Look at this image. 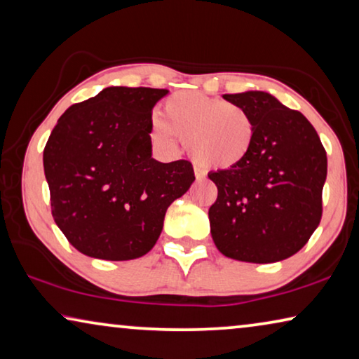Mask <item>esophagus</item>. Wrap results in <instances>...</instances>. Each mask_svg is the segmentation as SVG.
I'll return each mask as SVG.
<instances>
[{"instance_id":"34e87169","label":"esophagus","mask_w":359,"mask_h":359,"mask_svg":"<svg viewBox=\"0 0 359 359\" xmlns=\"http://www.w3.org/2000/svg\"><path fill=\"white\" fill-rule=\"evenodd\" d=\"M194 170H195V177H196V180H203V179L206 177V172H205V170H203V169L196 168V165H195Z\"/></svg>"}]
</instances>
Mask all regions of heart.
I'll return each instance as SVG.
<instances>
[{
  "instance_id": "1",
  "label": "heart",
  "mask_w": 359,
  "mask_h": 359,
  "mask_svg": "<svg viewBox=\"0 0 359 359\" xmlns=\"http://www.w3.org/2000/svg\"><path fill=\"white\" fill-rule=\"evenodd\" d=\"M163 117L153 119V137L165 147L179 138L189 143L198 163L214 170H231L247 161L256 138V124L242 106L180 92L165 100Z\"/></svg>"
}]
</instances>
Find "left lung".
Returning <instances> with one entry per match:
<instances>
[{
    "instance_id": "left-lung-1",
    "label": "left lung",
    "mask_w": 359,
    "mask_h": 359,
    "mask_svg": "<svg viewBox=\"0 0 359 359\" xmlns=\"http://www.w3.org/2000/svg\"><path fill=\"white\" fill-rule=\"evenodd\" d=\"M224 100L250 112L256 138L243 164L208 174L217 187L208 212L214 243L224 256L245 263L290 258L323 216L325 149L306 117L269 93L255 90Z\"/></svg>"
}]
</instances>
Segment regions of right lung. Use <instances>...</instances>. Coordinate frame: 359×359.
<instances>
[{
	"instance_id": "obj_1",
	"label": "right lung",
	"mask_w": 359,
	"mask_h": 359,
	"mask_svg": "<svg viewBox=\"0 0 359 359\" xmlns=\"http://www.w3.org/2000/svg\"><path fill=\"white\" fill-rule=\"evenodd\" d=\"M168 93L108 87L57 119L43 168L56 226L80 253L106 261L147 255L170 203L194 184L191 163L151 158V111Z\"/></svg>"
}]
</instances>
